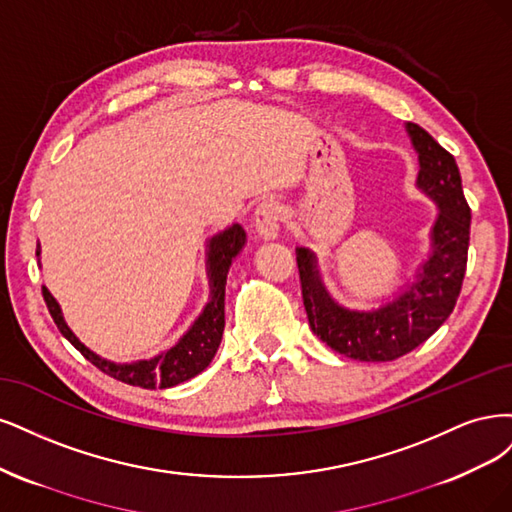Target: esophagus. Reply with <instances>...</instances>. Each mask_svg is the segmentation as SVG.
I'll use <instances>...</instances> for the list:
<instances>
[{"label":"esophagus","instance_id":"34e87169","mask_svg":"<svg viewBox=\"0 0 512 512\" xmlns=\"http://www.w3.org/2000/svg\"><path fill=\"white\" fill-rule=\"evenodd\" d=\"M255 227L261 240H276L280 229V206L274 200H263L255 210Z\"/></svg>","mask_w":512,"mask_h":512}]
</instances>
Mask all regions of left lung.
Here are the masks:
<instances>
[{
  "instance_id": "8db88e82",
  "label": "left lung",
  "mask_w": 512,
  "mask_h": 512,
  "mask_svg": "<svg viewBox=\"0 0 512 512\" xmlns=\"http://www.w3.org/2000/svg\"><path fill=\"white\" fill-rule=\"evenodd\" d=\"M406 134L419 159L415 185L438 208L430 253L412 280L378 308H346L327 291L317 253L295 249L310 329L329 349L357 361H393L417 349L449 319L466 274L470 208L457 163L423 127L406 123Z\"/></svg>"
}]
</instances>
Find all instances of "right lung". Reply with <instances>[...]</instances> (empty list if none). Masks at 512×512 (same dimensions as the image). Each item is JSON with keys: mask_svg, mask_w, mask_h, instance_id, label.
<instances>
[{"mask_svg": "<svg viewBox=\"0 0 512 512\" xmlns=\"http://www.w3.org/2000/svg\"><path fill=\"white\" fill-rule=\"evenodd\" d=\"M244 244H246V232L238 223H232L229 227H225L223 232L208 238L206 242V272H208V285H210L208 302L200 312V317L191 323L187 332L180 336L170 349L161 351L151 359H138V361L117 364V361H110V359H104L102 355L93 353L89 346H85L78 340V336L72 332L70 325L65 323L61 306L53 298V293L46 287H42V295L48 306V312H51V317L59 327V332L68 338L93 366H97L108 376L117 378V381L127 385L142 387V389H157V387L170 389L204 372L210 366L212 357L217 355V349L223 338V327H225L227 274H229V268H232L234 259L242 253ZM36 255L40 257V246Z\"/></svg>", "mask_w": 512, "mask_h": 512, "instance_id": "obj_1", "label": "right lung"}]
</instances>
